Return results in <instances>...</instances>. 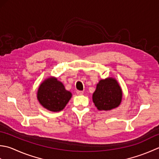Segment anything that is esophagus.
Listing matches in <instances>:
<instances>
[{
    "label": "esophagus",
    "instance_id": "34e87169",
    "mask_svg": "<svg viewBox=\"0 0 159 159\" xmlns=\"http://www.w3.org/2000/svg\"><path fill=\"white\" fill-rule=\"evenodd\" d=\"M77 94L78 95H83L84 94V92L83 91H82V90H77Z\"/></svg>",
    "mask_w": 159,
    "mask_h": 159
}]
</instances>
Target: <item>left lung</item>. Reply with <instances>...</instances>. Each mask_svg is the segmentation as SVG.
<instances>
[{"instance_id": "obj_1", "label": "left lung", "mask_w": 159, "mask_h": 159, "mask_svg": "<svg viewBox=\"0 0 159 159\" xmlns=\"http://www.w3.org/2000/svg\"><path fill=\"white\" fill-rule=\"evenodd\" d=\"M122 89L114 77L99 80L93 94V102L99 111H111L117 108L122 100Z\"/></svg>"}]
</instances>
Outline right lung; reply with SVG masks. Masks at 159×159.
<instances>
[{"label": "right lung", "mask_w": 159, "mask_h": 159, "mask_svg": "<svg viewBox=\"0 0 159 159\" xmlns=\"http://www.w3.org/2000/svg\"><path fill=\"white\" fill-rule=\"evenodd\" d=\"M72 93L65 89L57 77L45 79L38 87L37 99L40 105L51 112H60L65 108Z\"/></svg>", "instance_id": "right-lung-1"}]
</instances>
